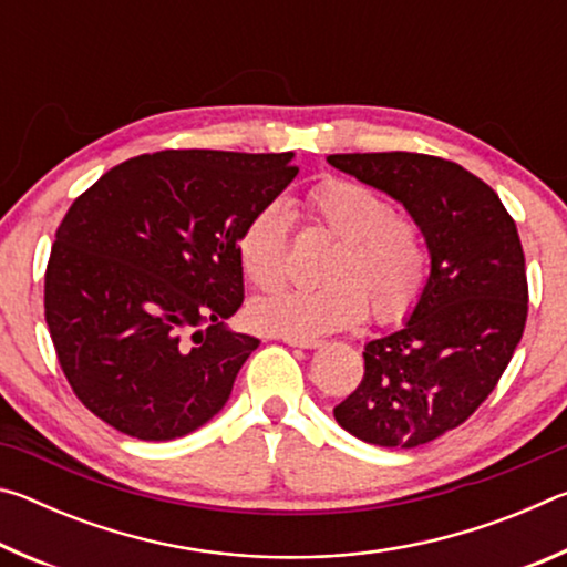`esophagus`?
Returning <instances> with one entry per match:
<instances>
[{
    "label": "esophagus",
    "mask_w": 567,
    "mask_h": 567,
    "mask_svg": "<svg viewBox=\"0 0 567 567\" xmlns=\"http://www.w3.org/2000/svg\"><path fill=\"white\" fill-rule=\"evenodd\" d=\"M290 348H302V350H315L320 348V340H297V338H282Z\"/></svg>",
    "instance_id": "esophagus-1"
}]
</instances>
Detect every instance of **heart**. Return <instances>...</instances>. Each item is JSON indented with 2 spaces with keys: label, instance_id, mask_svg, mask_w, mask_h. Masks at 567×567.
Listing matches in <instances>:
<instances>
[{
  "label": "heart",
  "instance_id": "1",
  "mask_svg": "<svg viewBox=\"0 0 567 567\" xmlns=\"http://www.w3.org/2000/svg\"><path fill=\"white\" fill-rule=\"evenodd\" d=\"M307 207L342 237L328 267L330 282L257 297L249 305L255 328L277 338L315 340L362 322L370 305L382 322L410 312L427 280V249L417 225L395 215L380 192L350 179H322L307 192ZM287 239L290 207L282 199L255 209L239 229V267L260 290L285 280Z\"/></svg>",
  "mask_w": 567,
  "mask_h": 567
}]
</instances>
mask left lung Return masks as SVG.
I'll return each instance as SVG.
<instances>
[{
  "mask_svg": "<svg viewBox=\"0 0 567 567\" xmlns=\"http://www.w3.org/2000/svg\"><path fill=\"white\" fill-rule=\"evenodd\" d=\"M328 162L405 207L430 255L417 302L395 332L364 344V378L334 420L370 445H425L473 415L523 338L527 280L517 227L501 197L455 162L415 152Z\"/></svg>",
  "mask_w": 567,
  "mask_h": 567,
  "instance_id": "1",
  "label": "left lung"
}]
</instances>
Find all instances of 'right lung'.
Returning a JSON list of instances; mask_svg holds the SVG:
<instances>
[{
	"mask_svg": "<svg viewBox=\"0 0 567 567\" xmlns=\"http://www.w3.org/2000/svg\"><path fill=\"white\" fill-rule=\"evenodd\" d=\"M292 159L165 150L74 199L47 265L44 315L66 380L100 420L175 440L225 408L260 344L227 324L243 305L237 237L297 177Z\"/></svg>",
	"mask_w": 567,
	"mask_h": 567,
	"instance_id": "1",
	"label": "right lung"
}]
</instances>
